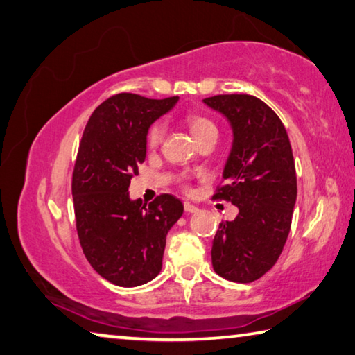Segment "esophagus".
Wrapping results in <instances>:
<instances>
[{
    "instance_id": "obj_1",
    "label": "esophagus",
    "mask_w": 355,
    "mask_h": 355,
    "mask_svg": "<svg viewBox=\"0 0 355 355\" xmlns=\"http://www.w3.org/2000/svg\"><path fill=\"white\" fill-rule=\"evenodd\" d=\"M184 210L187 214H196L198 212V207L193 206V204H190V202H184Z\"/></svg>"
}]
</instances>
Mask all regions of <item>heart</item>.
Listing matches in <instances>:
<instances>
[{"label": "heart", "instance_id": "b5f03b06", "mask_svg": "<svg viewBox=\"0 0 355 355\" xmlns=\"http://www.w3.org/2000/svg\"><path fill=\"white\" fill-rule=\"evenodd\" d=\"M184 121L189 126L190 132L193 135L196 143H200L204 139H209V137L218 135V128H216V124L206 115L196 114V112H189V114L185 115ZM164 135H165V124L162 121H154L146 132V146L149 149L157 148L162 143V140H164Z\"/></svg>", "mask_w": 355, "mask_h": 355}]
</instances>
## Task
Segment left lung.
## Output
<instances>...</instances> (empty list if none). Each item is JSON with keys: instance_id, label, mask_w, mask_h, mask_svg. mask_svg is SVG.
Listing matches in <instances>:
<instances>
[{"instance_id": "8db88e82", "label": "left lung", "mask_w": 355, "mask_h": 355, "mask_svg": "<svg viewBox=\"0 0 355 355\" xmlns=\"http://www.w3.org/2000/svg\"><path fill=\"white\" fill-rule=\"evenodd\" d=\"M204 103L225 115L234 132L214 200L239 207L234 221L220 223L212 265L227 281L250 284L275 266L287 241L297 190L293 153L281 118L262 99L234 93Z\"/></svg>"}]
</instances>
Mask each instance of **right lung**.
I'll use <instances>...</instances> for the list:
<instances>
[{
    "mask_svg": "<svg viewBox=\"0 0 355 355\" xmlns=\"http://www.w3.org/2000/svg\"><path fill=\"white\" fill-rule=\"evenodd\" d=\"M178 99L118 93L93 110L79 143L71 179L79 243L93 270L120 287L159 275L166 234L184 212L173 195L146 206L128 193L146 157L149 126Z\"/></svg>",
    "mask_w": 355,
    "mask_h": 355,
    "instance_id": "add662e5",
    "label": "right lung"
}]
</instances>
